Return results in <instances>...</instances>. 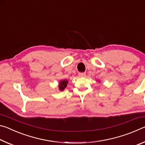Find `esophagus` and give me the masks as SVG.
<instances>
[{
    "instance_id": "esophagus-1",
    "label": "esophagus",
    "mask_w": 145,
    "mask_h": 145,
    "mask_svg": "<svg viewBox=\"0 0 145 145\" xmlns=\"http://www.w3.org/2000/svg\"><path fill=\"white\" fill-rule=\"evenodd\" d=\"M86 73H78V75L80 76V77H85L86 76Z\"/></svg>"
}]
</instances>
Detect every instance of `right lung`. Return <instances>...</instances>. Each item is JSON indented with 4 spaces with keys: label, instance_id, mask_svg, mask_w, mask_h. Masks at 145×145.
I'll return each instance as SVG.
<instances>
[{
    "label": "right lung",
    "instance_id": "1",
    "mask_svg": "<svg viewBox=\"0 0 145 145\" xmlns=\"http://www.w3.org/2000/svg\"><path fill=\"white\" fill-rule=\"evenodd\" d=\"M68 84V80H61L59 82V89L60 91H63L65 89V88L67 86Z\"/></svg>",
    "mask_w": 145,
    "mask_h": 145
}]
</instances>
